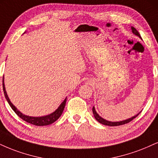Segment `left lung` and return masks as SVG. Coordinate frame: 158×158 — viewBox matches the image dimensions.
<instances>
[{"label": "left lung", "instance_id": "1", "mask_svg": "<svg viewBox=\"0 0 158 158\" xmlns=\"http://www.w3.org/2000/svg\"><path fill=\"white\" fill-rule=\"evenodd\" d=\"M132 31L133 32V34H135V35H137V36H138V37H140V35L139 32L137 31L136 28H135L134 27H132ZM140 38H141V37H140ZM93 113H94L95 118H96V120L98 121V122L101 123H102V124L107 125V126H110V127L120 126V125L125 124V123H127L130 122L131 121L133 120L135 118H136L138 115H138H135V116L132 117V118H131L127 119V120H124V121H119V122H112V121H108L107 120H105V119L102 118L101 117V116H99V115H98V114L96 113V110H95V108L94 107H93Z\"/></svg>", "mask_w": 158, "mask_h": 158}]
</instances>
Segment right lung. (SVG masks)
Listing matches in <instances>:
<instances>
[{
  "label": "right lung",
  "instance_id": "right-lung-1",
  "mask_svg": "<svg viewBox=\"0 0 158 158\" xmlns=\"http://www.w3.org/2000/svg\"><path fill=\"white\" fill-rule=\"evenodd\" d=\"M3 93H4V96L6 98L7 102L10 105V107H12V109L14 110L15 113L18 115L20 118H22L23 120L26 121V122L31 123V124L36 125V126H46V125H49L55 122L57 119L61 116L62 112H63V110L64 108V106H65L66 103V98L64 100V102H62V104H60V107H58V109L54 111V113L50 114V115H46V116H43V117H31V116H27V115H25L23 114H22L20 111H18L17 110V108L15 107L14 105L12 104V102H10L9 98L7 96L6 92L5 87H4V83H3Z\"/></svg>",
  "mask_w": 158,
  "mask_h": 158
}]
</instances>
